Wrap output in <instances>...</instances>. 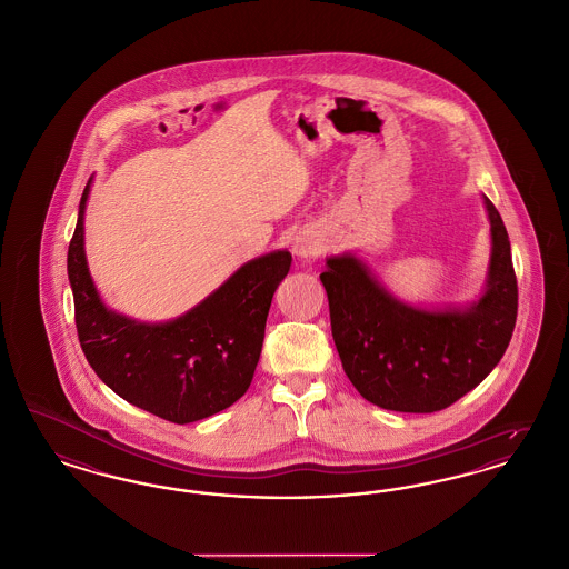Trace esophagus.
Wrapping results in <instances>:
<instances>
[{
	"label": "esophagus",
	"mask_w": 569,
	"mask_h": 569,
	"mask_svg": "<svg viewBox=\"0 0 569 569\" xmlns=\"http://www.w3.org/2000/svg\"><path fill=\"white\" fill-rule=\"evenodd\" d=\"M292 250H295V253L298 256V258H307V256H313V253H318V241H313L309 234H300V237H296Z\"/></svg>",
	"instance_id": "34e87169"
}]
</instances>
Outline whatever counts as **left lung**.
Returning a JSON list of instances; mask_svg holds the SVG:
<instances>
[{
	"mask_svg": "<svg viewBox=\"0 0 569 569\" xmlns=\"http://www.w3.org/2000/svg\"><path fill=\"white\" fill-rule=\"evenodd\" d=\"M491 222L485 292L463 309H421L387 292L353 253L326 258L319 274L342 370L368 402L433 412L466 396L498 366L517 323L519 290L500 211Z\"/></svg>",
	"mask_w": 569,
	"mask_h": 569,
	"instance_id": "8db88e82",
	"label": "left lung"
}]
</instances>
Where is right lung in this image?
<instances>
[{
	"instance_id": "obj_1",
	"label": "right lung",
	"mask_w": 569,
	"mask_h": 569,
	"mask_svg": "<svg viewBox=\"0 0 569 569\" xmlns=\"http://www.w3.org/2000/svg\"><path fill=\"white\" fill-rule=\"evenodd\" d=\"M87 183L69 241L68 274L76 328L97 377L127 402L171 423H192L234 405L260 360L274 290L292 253L271 251L241 269L197 307L164 323H143L108 309L84 253Z\"/></svg>"
}]
</instances>
